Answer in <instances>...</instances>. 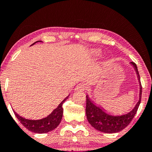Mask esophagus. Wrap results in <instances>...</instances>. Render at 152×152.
Here are the masks:
<instances>
[{
    "label": "esophagus",
    "mask_w": 152,
    "mask_h": 152,
    "mask_svg": "<svg viewBox=\"0 0 152 152\" xmlns=\"http://www.w3.org/2000/svg\"><path fill=\"white\" fill-rule=\"evenodd\" d=\"M86 89V84L83 83H81L78 84V85L76 86V90L78 91H85Z\"/></svg>",
    "instance_id": "esophagus-1"
}]
</instances>
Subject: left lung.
Segmentation results:
<instances>
[{"label":"left lung","instance_id":"1","mask_svg":"<svg viewBox=\"0 0 152 152\" xmlns=\"http://www.w3.org/2000/svg\"><path fill=\"white\" fill-rule=\"evenodd\" d=\"M136 71L139 82H140V100L135 105L134 108L127 114L121 116H112L104 112V109L100 108L95 105L92 101L89 99V97L86 96V113L88 121L97 130L103 132L105 133H115L122 131L129 125L132 119L137 112V110L141 103L142 98V85L140 81V74L137 70V66L134 62H131Z\"/></svg>","mask_w":152,"mask_h":152}]
</instances>
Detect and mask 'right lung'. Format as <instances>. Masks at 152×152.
<instances>
[{"mask_svg":"<svg viewBox=\"0 0 152 152\" xmlns=\"http://www.w3.org/2000/svg\"><path fill=\"white\" fill-rule=\"evenodd\" d=\"M39 42V41H37ZM41 42V41H40ZM34 42V43H36ZM34 43L32 44L34 45ZM69 96H67L63 101L61 102L58 107L55 110H53V112L51 113L49 115L47 118L41 119L38 120H31L28 119H25L22 118L18 115L17 113L14 111L15 115L16 116L20 123L23 125L25 128H27L29 131L32 132L34 133H47L49 132L52 131L56 127H58L61 122L62 116H63V107L62 105L66 101V100L68 98Z\"/></svg>","mask_w":152,"mask_h":152,"instance_id":"1","label":"right lung"}]
</instances>
